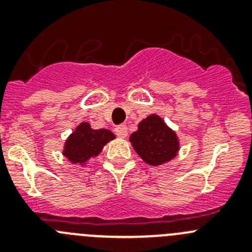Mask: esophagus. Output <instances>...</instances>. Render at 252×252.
<instances>
[{
    "label": "esophagus",
    "mask_w": 252,
    "mask_h": 252,
    "mask_svg": "<svg viewBox=\"0 0 252 252\" xmlns=\"http://www.w3.org/2000/svg\"><path fill=\"white\" fill-rule=\"evenodd\" d=\"M114 131H116V134L119 138H126V136L128 135V128H126V126H124V124L117 126V128L114 129Z\"/></svg>",
    "instance_id": "obj_1"
}]
</instances>
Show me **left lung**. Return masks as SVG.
I'll use <instances>...</instances> for the list:
<instances>
[{"mask_svg":"<svg viewBox=\"0 0 252 252\" xmlns=\"http://www.w3.org/2000/svg\"><path fill=\"white\" fill-rule=\"evenodd\" d=\"M136 154L151 166L171 161L179 151L177 134L157 114H151L139 123L138 130L129 138Z\"/></svg>","mask_w":252,"mask_h":252,"instance_id":"1","label":"left lung"}]
</instances>
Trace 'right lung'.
I'll use <instances>...</instances> for the list:
<instances>
[{"label":"right lung","mask_w":252,"mask_h":252,"mask_svg":"<svg viewBox=\"0 0 252 252\" xmlns=\"http://www.w3.org/2000/svg\"><path fill=\"white\" fill-rule=\"evenodd\" d=\"M116 138L108 129H93L86 122L77 126L64 144L63 155L73 164H84L91 157H96L108 141Z\"/></svg>","instance_id":"obj_1"}]
</instances>
